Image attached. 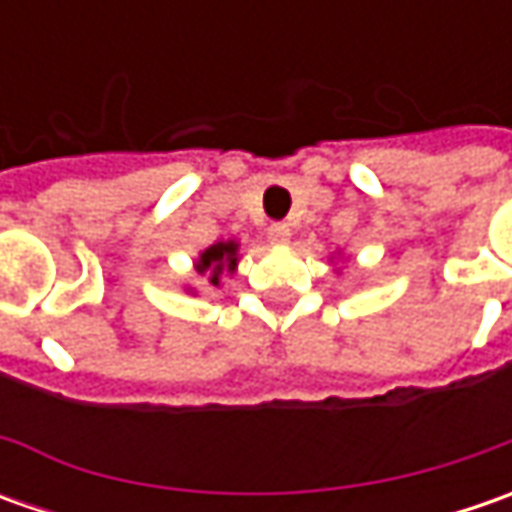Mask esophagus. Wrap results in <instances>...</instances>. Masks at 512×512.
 Segmentation results:
<instances>
[{
	"label": "esophagus",
	"mask_w": 512,
	"mask_h": 512,
	"mask_svg": "<svg viewBox=\"0 0 512 512\" xmlns=\"http://www.w3.org/2000/svg\"><path fill=\"white\" fill-rule=\"evenodd\" d=\"M267 239H270V245H287V242H290V225H285V222L270 225V230H267Z\"/></svg>",
	"instance_id": "esophagus-1"
}]
</instances>
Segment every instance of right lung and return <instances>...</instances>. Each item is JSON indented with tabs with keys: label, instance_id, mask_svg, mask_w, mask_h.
<instances>
[{
	"label": "right lung",
	"instance_id": "1",
	"mask_svg": "<svg viewBox=\"0 0 512 512\" xmlns=\"http://www.w3.org/2000/svg\"><path fill=\"white\" fill-rule=\"evenodd\" d=\"M193 267H196L199 276H205L207 285L222 287V276H233L236 267H239V242L227 239V242H216V245L205 247L196 256ZM187 293H196V290L187 287Z\"/></svg>",
	"mask_w": 512,
	"mask_h": 512
}]
</instances>
